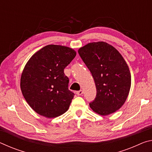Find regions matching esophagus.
Listing matches in <instances>:
<instances>
[{
  "mask_svg": "<svg viewBox=\"0 0 152 152\" xmlns=\"http://www.w3.org/2000/svg\"><path fill=\"white\" fill-rule=\"evenodd\" d=\"M82 94H83V91H82V90L76 92V94L78 95V96H80V95H82Z\"/></svg>",
  "mask_w": 152,
  "mask_h": 152,
  "instance_id": "1",
  "label": "esophagus"
}]
</instances>
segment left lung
Masks as SVG:
<instances>
[{"mask_svg": "<svg viewBox=\"0 0 152 152\" xmlns=\"http://www.w3.org/2000/svg\"><path fill=\"white\" fill-rule=\"evenodd\" d=\"M93 77L96 96L89 104L102 116L116 112L126 101L132 78L127 63L113 46L104 42L89 43L78 50Z\"/></svg>", "mask_w": 152, "mask_h": 152, "instance_id": "1", "label": "left lung"}]
</instances>
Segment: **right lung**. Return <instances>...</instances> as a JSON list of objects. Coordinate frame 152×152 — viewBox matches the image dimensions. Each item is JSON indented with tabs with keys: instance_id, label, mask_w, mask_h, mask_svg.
I'll list each match as a JSON object with an SVG mask.
<instances>
[{
	"instance_id": "obj_1",
	"label": "right lung",
	"mask_w": 152,
	"mask_h": 152,
	"mask_svg": "<svg viewBox=\"0 0 152 152\" xmlns=\"http://www.w3.org/2000/svg\"><path fill=\"white\" fill-rule=\"evenodd\" d=\"M75 50L66 46L48 45L27 61L20 77V90L31 109L47 118L60 116L69 109L74 93L64 72L75 58Z\"/></svg>"
}]
</instances>
